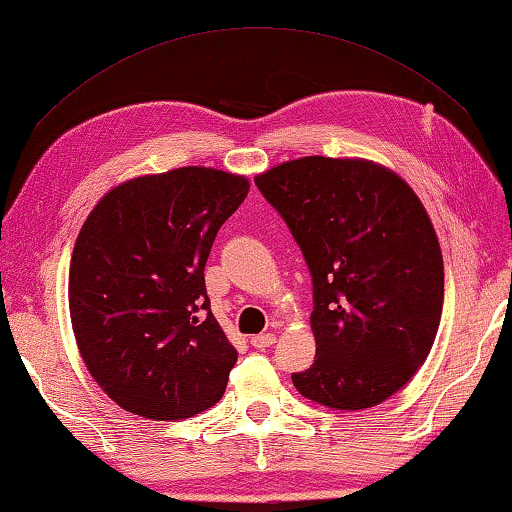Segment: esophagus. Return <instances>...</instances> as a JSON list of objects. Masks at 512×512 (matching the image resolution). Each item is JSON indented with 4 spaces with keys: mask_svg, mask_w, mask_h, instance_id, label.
Here are the masks:
<instances>
[{
    "mask_svg": "<svg viewBox=\"0 0 512 512\" xmlns=\"http://www.w3.org/2000/svg\"><path fill=\"white\" fill-rule=\"evenodd\" d=\"M249 342H251V347H256V349H265V347L274 345V342H276V335H274V333H258V335H254V338H251Z\"/></svg>",
    "mask_w": 512,
    "mask_h": 512,
    "instance_id": "34e87169",
    "label": "esophagus"
}]
</instances>
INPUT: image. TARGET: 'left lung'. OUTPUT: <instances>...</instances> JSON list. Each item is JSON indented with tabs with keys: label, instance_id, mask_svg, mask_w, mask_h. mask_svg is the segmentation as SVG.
<instances>
[{
	"label": "left lung",
	"instance_id": "obj_1",
	"mask_svg": "<svg viewBox=\"0 0 512 512\" xmlns=\"http://www.w3.org/2000/svg\"><path fill=\"white\" fill-rule=\"evenodd\" d=\"M254 181L313 276L315 363L292 383L335 410L381 404L420 370L442 315L445 267L422 201L360 158L306 156Z\"/></svg>",
	"mask_w": 512,
	"mask_h": 512
}]
</instances>
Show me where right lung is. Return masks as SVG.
Instances as JSON below:
<instances>
[{
    "mask_svg": "<svg viewBox=\"0 0 512 512\" xmlns=\"http://www.w3.org/2000/svg\"><path fill=\"white\" fill-rule=\"evenodd\" d=\"M249 181L213 167L147 174L99 199L70 263V317L92 379L147 420L215 406L238 351L211 313L204 267Z\"/></svg>",
    "mask_w": 512,
    "mask_h": 512,
    "instance_id": "1",
    "label": "right lung"
}]
</instances>
